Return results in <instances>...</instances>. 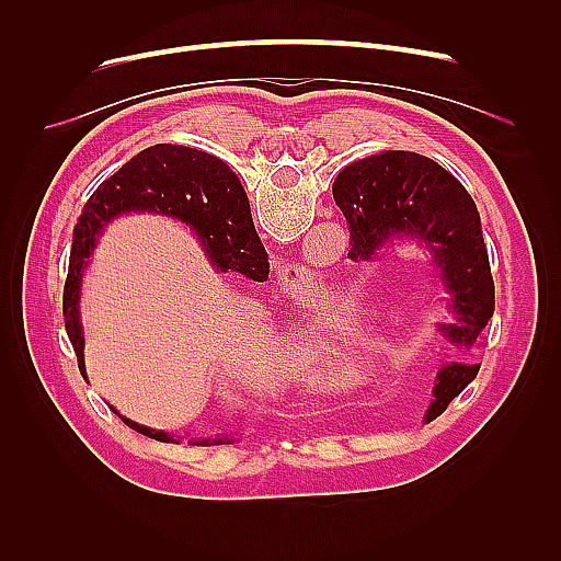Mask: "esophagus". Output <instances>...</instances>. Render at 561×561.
<instances>
[{"label":"esophagus","instance_id":"obj_1","mask_svg":"<svg viewBox=\"0 0 561 561\" xmlns=\"http://www.w3.org/2000/svg\"><path fill=\"white\" fill-rule=\"evenodd\" d=\"M304 276H307V268L299 266V264H285L283 271H280V278L287 283V285H301L304 283Z\"/></svg>","mask_w":561,"mask_h":561}]
</instances>
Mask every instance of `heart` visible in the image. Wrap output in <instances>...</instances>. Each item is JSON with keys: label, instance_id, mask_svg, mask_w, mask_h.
<instances>
[{"label": "heart", "instance_id": "heart-1", "mask_svg": "<svg viewBox=\"0 0 561 561\" xmlns=\"http://www.w3.org/2000/svg\"><path fill=\"white\" fill-rule=\"evenodd\" d=\"M332 351H334V344L330 342L328 334L316 332L309 339V344L301 351L299 363H297L301 375L307 377V381H311L316 386L328 381L330 371H332Z\"/></svg>", "mask_w": 561, "mask_h": 561}]
</instances>
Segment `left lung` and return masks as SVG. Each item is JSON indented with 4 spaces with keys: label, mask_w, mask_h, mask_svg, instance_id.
<instances>
[{
    "label": "left lung",
    "mask_w": 561,
    "mask_h": 561,
    "mask_svg": "<svg viewBox=\"0 0 561 561\" xmlns=\"http://www.w3.org/2000/svg\"><path fill=\"white\" fill-rule=\"evenodd\" d=\"M332 194L351 231V260H371L383 241L414 236L433 252L451 295L454 320L439 325L454 344L472 346L494 316V278L480 213L466 186L443 165L414 151H381L336 175ZM480 365L449 363L437 375L426 421L478 377Z\"/></svg>",
    "instance_id": "obj_1"
}]
</instances>
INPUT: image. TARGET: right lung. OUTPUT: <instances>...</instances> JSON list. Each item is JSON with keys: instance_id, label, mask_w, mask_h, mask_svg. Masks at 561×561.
<instances>
[{"instance_id": "1", "label": "right lung", "mask_w": 561, "mask_h": 561, "mask_svg": "<svg viewBox=\"0 0 561 561\" xmlns=\"http://www.w3.org/2000/svg\"><path fill=\"white\" fill-rule=\"evenodd\" d=\"M130 210L182 219L206 245L217 271H239L241 276L260 283L268 278V254L254 231L245 190L231 168L222 159L194 147L154 145L142 149L98 186L75 227L70 268L62 290V318L83 377L87 367H83V332L79 322L81 276L100 231L110 219ZM124 423L159 443H173V437L163 431H151L130 419H124ZM210 443L219 445L225 439L208 437L192 445L208 447Z\"/></svg>"}]
</instances>
